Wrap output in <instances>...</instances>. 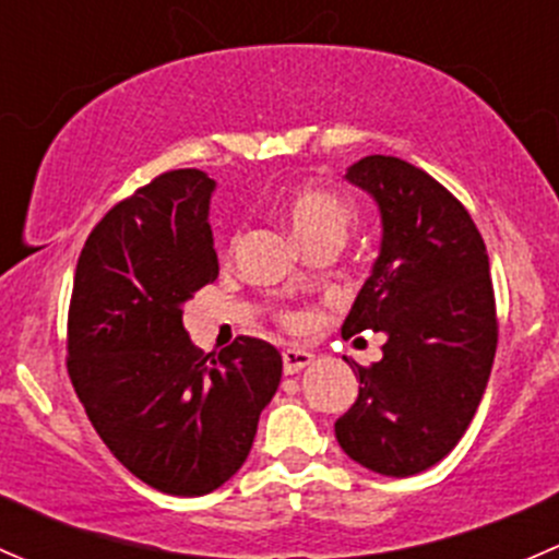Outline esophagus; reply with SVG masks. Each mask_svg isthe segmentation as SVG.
Returning <instances> with one entry per match:
<instances>
[{"instance_id":"esophagus-1","label":"esophagus","mask_w":559,"mask_h":559,"mask_svg":"<svg viewBox=\"0 0 559 559\" xmlns=\"http://www.w3.org/2000/svg\"><path fill=\"white\" fill-rule=\"evenodd\" d=\"M311 362H313L311 352H302V348H286L284 352V373L286 376L300 373V370L308 368Z\"/></svg>"}]
</instances>
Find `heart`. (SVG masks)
I'll return each mask as SVG.
<instances>
[{"label":"heart","mask_w":559,"mask_h":559,"mask_svg":"<svg viewBox=\"0 0 559 559\" xmlns=\"http://www.w3.org/2000/svg\"><path fill=\"white\" fill-rule=\"evenodd\" d=\"M281 213L297 240H302V246H311L324 238H346L357 207L341 191L324 189V186H300L281 200ZM284 324L295 330L302 324V319L297 313H284Z\"/></svg>","instance_id":"1"}]
</instances>
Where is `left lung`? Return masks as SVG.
<instances>
[{
	"label": "left lung",
	"instance_id": "8db88e82",
	"mask_svg": "<svg viewBox=\"0 0 559 559\" xmlns=\"http://www.w3.org/2000/svg\"><path fill=\"white\" fill-rule=\"evenodd\" d=\"M346 178L379 202L384 235L343 337L386 343L379 362L352 365L362 386L335 438L368 471L405 478L452 452L484 397L498 348L489 257L465 205L419 167L376 154Z\"/></svg>",
	"mask_w": 559,
	"mask_h": 559
}]
</instances>
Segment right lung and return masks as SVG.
I'll list each match as a JSON object with an SVG mask.
<instances>
[{"label": "right lung", "instance_id": "right-lung-1", "mask_svg": "<svg viewBox=\"0 0 559 559\" xmlns=\"http://www.w3.org/2000/svg\"><path fill=\"white\" fill-rule=\"evenodd\" d=\"M202 170H170L105 213L72 281L67 373L112 456L148 487L197 498L240 471L281 354L240 335L205 354L183 302L218 278Z\"/></svg>", "mask_w": 559, "mask_h": 559}]
</instances>
